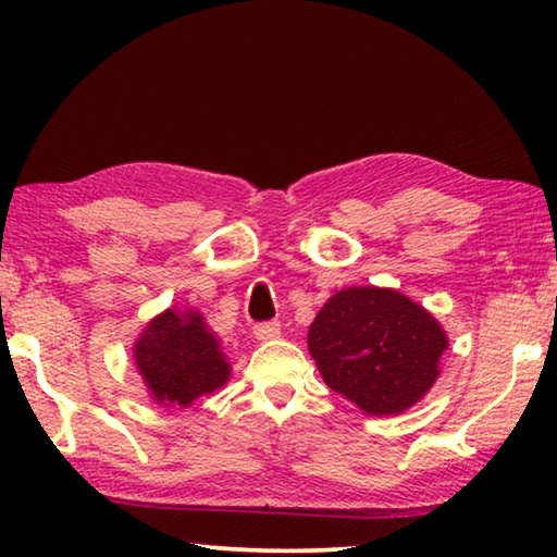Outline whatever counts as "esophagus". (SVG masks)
Wrapping results in <instances>:
<instances>
[{
	"label": "esophagus",
	"mask_w": 557,
	"mask_h": 557,
	"mask_svg": "<svg viewBox=\"0 0 557 557\" xmlns=\"http://www.w3.org/2000/svg\"><path fill=\"white\" fill-rule=\"evenodd\" d=\"M252 334H256L258 342H272V338L280 336V322L256 324V329H252Z\"/></svg>",
	"instance_id": "34e87169"
}]
</instances>
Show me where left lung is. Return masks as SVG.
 Masks as SVG:
<instances>
[{"instance_id":"1","label":"left lung","mask_w":557,"mask_h":557,"mask_svg":"<svg viewBox=\"0 0 557 557\" xmlns=\"http://www.w3.org/2000/svg\"><path fill=\"white\" fill-rule=\"evenodd\" d=\"M307 346L329 388L375 418L400 414L440 379L449 336L425 307L391 287H346L326 299Z\"/></svg>"}]
</instances>
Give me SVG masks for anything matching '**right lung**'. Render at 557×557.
Listing matches in <instances>:
<instances>
[{"mask_svg":"<svg viewBox=\"0 0 557 557\" xmlns=\"http://www.w3.org/2000/svg\"><path fill=\"white\" fill-rule=\"evenodd\" d=\"M132 354L149 398L166 410L191 408L231 379L221 338L196 309H164L139 332Z\"/></svg>","mask_w":557,"mask_h":557,"instance_id":"add662e5","label":"right lung"}]
</instances>
